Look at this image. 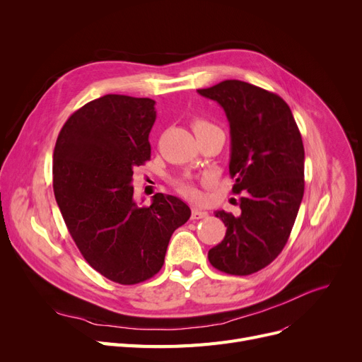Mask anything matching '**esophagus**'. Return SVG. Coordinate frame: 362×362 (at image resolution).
Returning <instances> with one entry per match:
<instances>
[{"instance_id":"1","label":"esophagus","mask_w":362,"mask_h":362,"mask_svg":"<svg viewBox=\"0 0 362 362\" xmlns=\"http://www.w3.org/2000/svg\"><path fill=\"white\" fill-rule=\"evenodd\" d=\"M205 217H208L206 211L198 210V208H192V214H191L192 220H201V218H205Z\"/></svg>"}]
</instances>
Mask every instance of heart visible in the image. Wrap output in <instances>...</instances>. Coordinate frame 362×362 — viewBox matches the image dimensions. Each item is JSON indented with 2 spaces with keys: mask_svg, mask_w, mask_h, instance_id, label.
I'll list each match as a JSON object with an SVG mask.
<instances>
[{
  "mask_svg": "<svg viewBox=\"0 0 362 362\" xmlns=\"http://www.w3.org/2000/svg\"><path fill=\"white\" fill-rule=\"evenodd\" d=\"M210 127H216V126L208 120H205V119H194L192 120V129H194L195 133H199V132H202L205 129H210ZM175 186L182 195H185L187 198H191V199H199L201 198L199 189H198L197 183L192 179H179V180L175 182Z\"/></svg>",
  "mask_w": 362,
  "mask_h": 362,
  "instance_id": "b5f03b06",
  "label": "heart"
}]
</instances>
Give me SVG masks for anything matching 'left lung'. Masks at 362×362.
I'll list each match as a JSON object with an SVG mask.
<instances>
[{"label": "left lung", "mask_w": 362, "mask_h": 362, "mask_svg": "<svg viewBox=\"0 0 362 362\" xmlns=\"http://www.w3.org/2000/svg\"><path fill=\"white\" fill-rule=\"evenodd\" d=\"M198 92L229 120L232 192H243L240 216L216 211L227 230L208 259L223 273L248 276L274 261L291 236L305 187L300 132L289 105L255 85L223 81Z\"/></svg>", "instance_id": "1"}]
</instances>
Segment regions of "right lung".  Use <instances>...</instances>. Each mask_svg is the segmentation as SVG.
Here are the masks:
<instances>
[{
  "mask_svg": "<svg viewBox=\"0 0 362 362\" xmlns=\"http://www.w3.org/2000/svg\"><path fill=\"white\" fill-rule=\"evenodd\" d=\"M156 101L110 93L74 111L52 156L55 201L76 246L111 281L136 284L164 264L171 235L191 217L176 197L133 199V168L151 158Z\"/></svg>",
  "mask_w": 362,
  "mask_h": 362,
  "instance_id": "right-lung-1",
  "label": "right lung"
}]
</instances>
